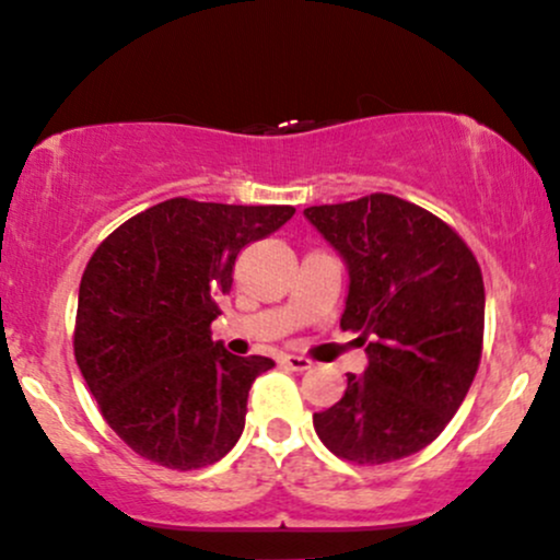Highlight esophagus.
Listing matches in <instances>:
<instances>
[{
	"instance_id": "1",
	"label": "esophagus",
	"mask_w": 560,
	"mask_h": 560,
	"mask_svg": "<svg viewBox=\"0 0 560 560\" xmlns=\"http://www.w3.org/2000/svg\"><path fill=\"white\" fill-rule=\"evenodd\" d=\"M281 362H284L289 370H294V373H305V370L313 368V362L305 360V357H298V354H287Z\"/></svg>"
}]
</instances>
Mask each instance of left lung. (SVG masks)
Returning <instances> with one entry per match:
<instances>
[{"mask_svg": "<svg viewBox=\"0 0 560 560\" xmlns=\"http://www.w3.org/2000/svg\"><path fill=\"white\" fill-rule=\"evenodd\" d=\"M305 219L345 260L341 328L368 354L345 396L313 415L315 433L354 464L412 456L448 425L480 365V266L454 229L394 195L313 206Z\"/></svg>", "mask_w": 560, "mask_h": 560, "instance_id": "obj_1", "label": "left lung"}]
</instances>
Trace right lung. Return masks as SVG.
I'll return each instance as SVG.
<instances>
[{
  "label": "right lung",
  "instance_id": "1",
  "mask_svg": "<svg viewBox=\"0 0 560 560\" xmlns=\"http://www.w3.org/2000/svg\"><path fill=\"white\" fill-rule=\"evenodd\" d=\"M292 206L172 198L132 215L88 260L75 360L101 415L135 454L170 469L219 462L245 430L247 394L271 357L211 339L234 260Z\"/></svg>",
  "mask_w": 560,
  "mask_h": 560
}]
</instances>
